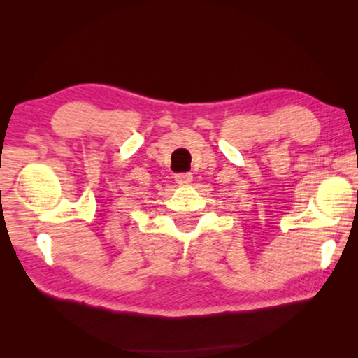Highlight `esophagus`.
I'll list each match as a JSON object with an SVG mask.
<instances>
[{"label":"esophagus","mask_w":358,"mask_h":358,"mask_svg":"<svg viewBox=\"0 0 358 358\" xmlns=\"http://www.w3.org/2000/svg\"><path fill=\"white\" fill-rule=\"evenodd\" d=\"M175 181L180 185H187L189 181H192V173L185 172V173H177L175 175Z\"/></svg>","instance_id":"1"}]
</instances>
